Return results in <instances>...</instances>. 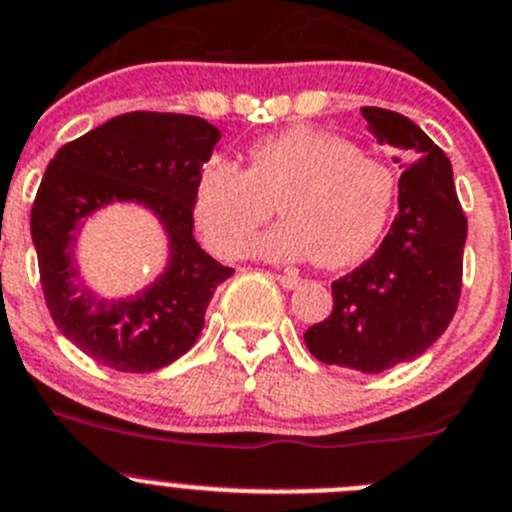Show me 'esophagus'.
<instances>
[{
  "label": "esophagus",
  "mask_w": 512,
  "mask_h": 512,
  "mask_svg": "<svg viewBox=\"0 0 512 512\" xmlns=\"http://www.w3.org/2000/svg\"><path fill=\"white\" fill-rule=\"evenodd\" d=\"M274 279L279 281V284L284 286V289H296V286L301 284L299 274H294V271H291V274H274Z\"/></svg>",
  "instance_id": "1"
}]
</instances>
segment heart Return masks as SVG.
Returning <instances> with one entry per match:
<instances>
[{
    "label": "heart",
    "instance_id": "heart-1",
    "mask_svg": "<svg viewBox=\"0 0 512 512\" xmlns=\"http://www.w3.org/2000/svg\"><path fill=\"white\" fill-rule=\"evenodd\" d=\"M397 178L352 140L319 128H286L248 150L246 170L226 158L203 165L193 218L208 246L236 259L274 213L284 221L256 241L269 261L314 259L342 269L364 259L392 216Z\"/></svg>",
    "mask_w": 512,
    "mask_h": 512
}]
</instances>
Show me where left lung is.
Listing matches in <instances>:
<instances>
[{
	"label": "left lung",
	"mask_w": 512,
	"mask_h": 512,
	"mask_svg": "<svg viewBox=\"0 0 512 512\" xmlns=\"http://www.w3.org/2000/svg\"><path fill=\"white\" fill-rule=\"evenodd\" d=\"M362 115L402 163L399 213L372 259L334 281L332 314L304 342L319 362L377 374L425 354L455 316L467 218L450 160L410 118L382 107Z\"/></svg>",
	"instance_id": "8db88e82"
}]
</instances>
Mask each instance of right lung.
<instances>
[{
  "instance_id": "1",
  "label": "right lung",
  "mask_w": 512,
  "mask_h": 512,
  "mask_svg": "<svg viewBox=\"0 0 512 512\" xmlns=\"http://www.w3.org/2000/svg\"><path fill=\"white\" fill-rule=\"evenodd\" d=\"M221 140L196 115L125 113L62 145L32 206V241L42 291L57 329L115 372H155L196 344L218 284L233 269L193 238V191ZM110 202H138L169 236L164 274L135 297L105 300L74 264L84 218Z\"/></svg>"
}]
</instances>
